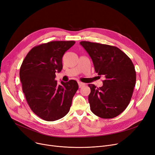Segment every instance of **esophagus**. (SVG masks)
I'll return each instance as SVG.
<instances>
[{
	"label": "esophagus",
	"mask_w": 155,
	"mask_h": 155,
	"mask_svg": "<svg viewBox=\"0 0 155 155\" xmlns=\"http://www.w3.org/2000/svg\"><path fill=\"white\" fill-rule=\"evenodd\" d=\"M78 84L79 88H81V87H82L85 86V84H84V83H82V82H78Z\"/></svg>",
	"instance_id": "1"
}]
</instances>
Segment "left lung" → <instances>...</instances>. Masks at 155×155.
Wrapping results in <instances>:
<instances>
[{"mask_svg":"<svg viewBox=\"0 0 155 155\" xmlns=\"http://www.w3.org/2000/svg\"><path fill=\"white\" fill-rule=\"evenodd\" d=\"M80 44L92 58L95 72L105 77L101 87L88 85L91 111L104 119L119 116L131 101L136 84V71L131 60L116 46L89 41Z\"/></svg>","mask_w":155,"mask_h":155,"instance_id":"left-lung-1","label":"left lung"}]
</instances>
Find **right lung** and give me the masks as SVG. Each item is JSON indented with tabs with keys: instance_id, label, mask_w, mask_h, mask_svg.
<instances>
[{
	"instance_id": "obj_1",
	"label": "right lung",
	"mask_w": 155,
	"mask_h": 155,
	"mask_svg": "<svg viewBox=\"0 0 155 155\" xmlns=\"http://www.w3.org/2000/svg\"><path fill=\"white\" fill-rule=\"evenodd\" d=\"M74 41H56L35 46L23 60L19 71L22 91L31 109L47 121L58 120L69 112L78 88L77 81L55 80L63 68L62 57Z\"/></svg>"
}]
</instances>
